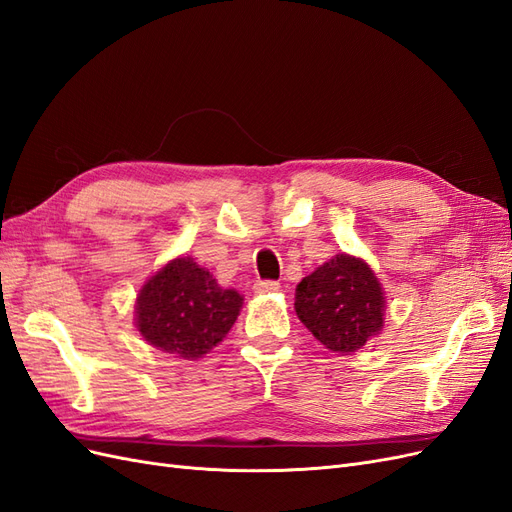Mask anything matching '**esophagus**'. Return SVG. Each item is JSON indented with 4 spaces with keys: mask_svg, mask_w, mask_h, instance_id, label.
<instances>
[{
    "mask_svg": "<svg viewBox=\"0 0 512 512\" xmlns=\"http://www.w3.org/2000/svg\"><path fill=\"white\" fill-rule=\"evenodd\" d=\"M277 290H280V282H273V280H258L254 284L256 294H269V292H277Z\"/></svg>",
    "mask_w": 512,
    "mask_h": 512,
    "instance_id": "esophagus-1",
    "label": "esophagus"
}]
</instances>
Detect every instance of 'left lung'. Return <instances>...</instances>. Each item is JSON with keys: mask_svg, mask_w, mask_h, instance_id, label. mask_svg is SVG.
Listing matches in <instances>:
<instances>
[{"mask_svg": "<svg viewBox=\"0 0 512 512\" xmlns=\"http://www.w3.org/2000/svg\"><path fill=\"white\" fill-rule=\"evenodd\" d=\"M294 309L324 348L350 354L382 331L386 301L365 260L337 254L303 277Z\"/></svg>", "mask_w": 512, "mask_h": 512, "instance_id": "left-lung-1", "label": "left lung"}]
</instances>
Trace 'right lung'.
Segmentation results:
<instances>
[{"mask_svg":"<svg viewBox=\"0 0 512 512\" xmlns=\"http://www.w3.org/2000/svg\"><path fill=\"white\" fill-rule=\"evenodd\" d=\"M243 305L194 258L170 260L149 277L136 299V327L145 342L181 359H200L232 329Z\"/></svg>","mask_w":512,"mask_h":512,"instance_id":"right-lung-1","label":"right lung"}]
</instances>
